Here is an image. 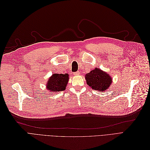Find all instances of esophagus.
<instances>
[{
    "instance_id": "esophagus-1",
    "label": "esophagus",
    "mask_w": 150,
    "mask_h": 150,
    "mask_svg": "<svg viewBox=\"0 0 150 150\" xmlns=\"http://www.w3.org/2000/svg\"><path fill=\"white\" fill-rule=\"evenodd\" d=\"M74 75H76V76H77V75H79V71H77V72H74Z\"/></svg>"
}]
</instances>
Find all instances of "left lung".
Wrapping results in <instances>:
<instances>
[{"label":"left lung","instance_id":"8db88e82","mask_svg":"<svg viewBox=\"0 0 150 150\" xmlns=\"http://www.w3.org/2000/svg\"><path fill=\"white\" fill-rule=\"evenodd\" d=\"M85 79L91 88L98 91H106L112 83V79L110 74L98 67L86 74Z\"/></svg>","mask_w":150,"mask_h":150}]
</instances>
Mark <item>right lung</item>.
<instances>
[{
	"mask_svg": "<svg viewBox=\"0 0 150 150\" xmlns=\"http://www.w3.org/2000/svg\"><path fill=\"white\" fill-rule=\"evenodd\" d=\"M68 74H53L47 80L46 89L53 93L62 91L66 89V87L69 81Z\"/></svg>",
	"mask_w": 150,
	"mask_h": 150,
	"instance_id": "right-lung-1",
	"label": "right lung"
}]
</instances>
